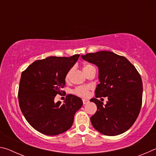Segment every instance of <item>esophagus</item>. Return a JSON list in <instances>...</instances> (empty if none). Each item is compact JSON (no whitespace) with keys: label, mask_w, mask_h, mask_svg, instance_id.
<instances>
[{"label":"esophagus","mask_w":156,"mask_h":156,"mask_svg":"<svg viewBox=\"0 0 156 156\" xmlns=\"http://www.w3.org/2000/svg\"><path fill=\"white\" fill-rule=\"evenodd\" d=\"M83 102L84 105H86V104H87L88 102H89V100H86V99H83Z\"/></svg>","instance_id":"obj_1"}]
</instances>
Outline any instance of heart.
Here are the masks:
<instances>
[{"label":"heart","mask_w":156,"mask_h":156,"mask_svg":"<svg viewBox=\"0 0 156 156\" xmlns=\"http://www.w3.org/2000/svg\"><path fill=\"white\" fill-rule=\"evenodd\" d=\"M92 67H94L93 65H91L90 64H86L83 66V71L84 73H87L89 69H91ZM71 72H72V70H69L68 72V73H67V75L65 76V80H69V77H70V73ZM91 87L87 85H85V86H79L77 87H76L73 90V93L77 95L78 96H80V97H87L89 95V90H90Z\"/></svg>","instance_id":"obj_1"}]
</instances>
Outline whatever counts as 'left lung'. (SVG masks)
I'll return each instance as SVG.
<instances>
[{"instance_id":"1","label":"left lung","mask_w":156,"mask_h":156,"mask_svg":"<svg viewBox=\"0 0 156 156\" xmlns=\"http://www.w3.org/2000/svg\"><path fill=\"white\" fill-rule=\"evenodd\" d=\"M82 58L98 66L100 84L96 98L90 100L97 111L90 120L92 125L105 136L119 135L135 122L140 112L142 82L136 67L126 58L114 53L101 51L82 55ZM107 97L105 106L97 97Z\"/></svg>"}]
</instances>
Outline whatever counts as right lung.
<instances>
[{
  "mask_svg": "<svg viewBox=\"0 0 156 156\" xmlns=\"http://www.w3.org/2000/svg\"><path fill=\"white\" fill-rule=\"evenodd\" d=\"M80 54L50 56L34 62L23 71L18 89L21 112L33 128L48 136L58 135L71 128L76 112L83 106L81 98L68 94L64 103L54 102L61 94L65 76Z\"/></svg>",
  "mask_w": 156,
  "mask_h": 156,
  "instance_id": "right-lung-1",
  "label": "right lung"
}]
</instances>
